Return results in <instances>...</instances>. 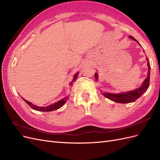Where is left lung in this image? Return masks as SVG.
Masks as SVG:
<instances>
[{
	"instance_id": "obj_1",
	"label": "left lung",
	"mask_w": 160,
	"mask_h": 160,
	"mask_svg": "<svg viewBox=\"0 0 160 160\" xmlns=\"http://www.w3.org/2000/svg\"><path fill=\"white\" fill-rule=\"evenodd\" d=\"M129 38H132L133 41H136L139 43V42L133 38L132 36H129ZM139 45H140L139 43ZM148 61V76L146 79L144 80L142 86L139 88L135 89L133 91H130L128 92H123L121 93H104L103 95L108 99H109L111 101H113L115 102L120 103H132L134 102V101L138 99L139 98H140L145 92H146L149 85V79H150V64L149 60L147 58ZM95 80H98V72L95 73Z\"/></svg>"
}]
</instances>
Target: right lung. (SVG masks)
<instances>
[{"instance_id":"1","label":"right lung","mask_w":160,"mask_h":160,"mask_svg":"<svg viewBox=\"0 0 160 160\" xmlns=\"http://www.w3.org/2000/svg\"><path fill=\"white\" fill-rule=\"evenodd\" d=\"M79 72H76L75 75H74L73 79H72V81L70 83V85H72V83H73V82L77 79V76H78V75H79ZM22 99L24 101H25V102H26L28 105H29L32 109H33L34 110L39 111H47V112H48V111H55V110H57V109H58L61 108L62 107V106L63 105L67 102V101L68 100L69 98H68V97H67V98H63V99H62L61 100H60V101H57V102H56V103H53V104H52V105L47 106V107H40V106H37V105H33L32 103L29 102V101H28L27 100H26V99H23V98H22Z\"/></svg>"}]
</instances>
